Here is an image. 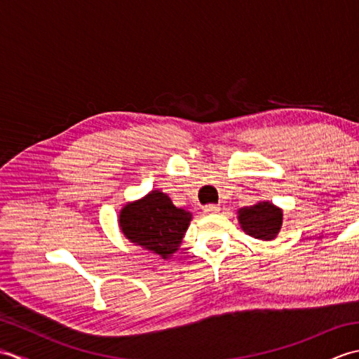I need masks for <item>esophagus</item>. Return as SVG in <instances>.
Listing matches in <instances>:
<instances>
[{"instance_id":"obj_1","label":"esophagus","mask_w":359,"mask_h":359,"mask_svg":"<svg viewBox=\"0 0 359 359\" xmlns=\"http://www.w3.org/2000/svg\"><path fill=\"white\" fill-rule=\"evenodd\" d=\"M219 210H220L219 205H215V203H208V205H205V207H203L205 212H217Z\"/></svg>"}]
</instances>
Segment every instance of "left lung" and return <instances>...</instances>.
Here are the masks:
<instances>
[{"instance_id": "left-lung-1", "label": "left lung", "mask_w": 359, "mask_h": 359, "mask_svg": "<svg viewBox=\"0 0 359 359\" xmlns=\"http://www.w3.org/2000/svg\"><path fill=\"white\" fill-rule=\"evenodd\" d=\"M239 222L251 238L271 241L276 238L282 225V211L269 202L239 210Z\"/></svg>"}]
</instances>
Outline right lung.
Here are the masks:
<instances>
[{"label":"right lung","mask_w":359,"mask_h":359,"mask_svg":"<svg viewBox=\"0 0 359 359\" xmlns=\"http://www.w3.org/2000/svg\"><path fill=\"white\" fill-rule=\"evenodd\" d=\"M189 220L191 212L174 207L170 197L160 191L128 203L120 212V226L126 238L163 257L177 250Z\"/></svg>","instance_id":"obj_1"}]
</instances>
